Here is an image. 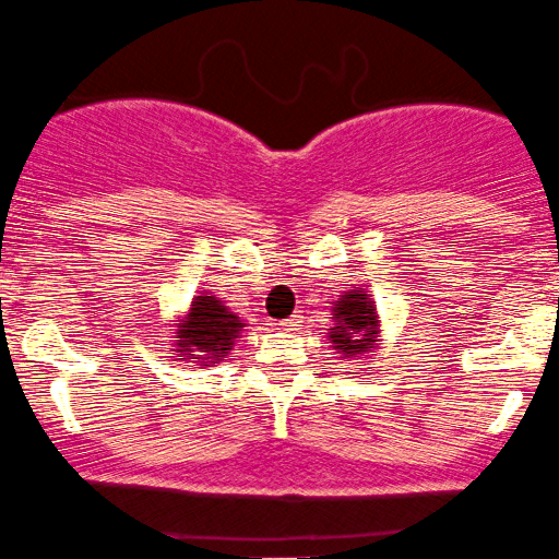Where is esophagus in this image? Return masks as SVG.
<instances>
[{
	"mask_svg": "<svg viewBox=\"0 0 559 559\" xmlns=\"http://www.w3.org/2000/svg\"><path fill=\"white\" fill-rule=\"evenodd\" d=\"M300 322H304V319H300V313H293L290 319H285V322H282V328H285V330H298Z\"/></svg>",
	"mask_w": 559,
	"mask_h": 559,
	"instance_id": "esophagus-1",
	"label": "esophagus"
}]
</instances>
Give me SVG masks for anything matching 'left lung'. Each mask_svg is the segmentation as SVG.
<instances>
[{"instance_id":"8db88e82","label":"left lung","mask_w":559,"mask_h":559,"mask_svg":"<svg viewBox=\"0 0 559 559\" xmlns=\"http://www.w3.org/2000/svg\"><path fill=\"white\" fill-rule=\"evenodd\" d=\"M332 328L328 330L330 346L341 359L354 361L364 367V361L378 356L380 346V313L374 298L367 287L359 285L354 290L343 293L332 304Z\"/></svg>"}]
</instances>
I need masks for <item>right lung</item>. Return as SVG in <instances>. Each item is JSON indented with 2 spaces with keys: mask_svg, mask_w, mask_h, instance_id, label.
Masks as SVG:
<instances>
[{
  "mask_svg": "<svg viewBox=\"0 0 559 559\" xmlns=\"http://www.w3.org/2000/svg\"><path fill=\"white\" fill-rule=\"evenodd\" d=\"M242 328H248L246 319L237 317L224 298H216L211 290H200L174 322L171 350L181 356V361L200 364V369L216 367L235 348ZM177 356L174 361H179Z\"/></svg>",
  "mask_w": 559,
  "mask_h": 559,
  "instance_id": "obj_1",
  "label": "right lung"
}]
</instances>
